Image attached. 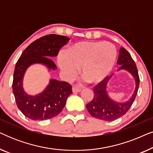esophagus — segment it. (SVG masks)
<instances>
[{
	"instance_id": "34e87169",
	"label": "esophagus",
	"mask_w": 153,
	"mask_h": 153,
	"mask_svg": "<svg viewBox=\"0 0 153 153\" xmlns=\"http://www.w3.org/2000/svg\"><path fill=\"white\" fill-rule=\"evenodd\" d=\"M81 90L80 88H76V87H73L72 88V91L73 93H79V92H81Z\"/></svg>"
}]
</instances>
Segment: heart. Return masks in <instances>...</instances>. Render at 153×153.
<instances>
[{"label":"heart","instance_id":"obj_1","mask_svg":"<svg viewBox=\"0 0 153 153\" xmlns=\"http://www.w3.org/2000/svg\"><path fill=\"white\" fill-rule=\"evenodd\" d=\"M117 50L110 42L81 41L70 45L65 52H60L58 62L66 79L75 78L78 69L89 83L102 81L114 68Z\"/></svg>","mask_w":153,"mask_h":153}]
</instances>
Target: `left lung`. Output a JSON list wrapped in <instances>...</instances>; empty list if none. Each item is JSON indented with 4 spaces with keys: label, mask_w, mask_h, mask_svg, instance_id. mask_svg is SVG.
Instances as JSON below:
<instances>
[{
    "label": "left lung",
    "mask_w": 153,
    "mask_h": 153,
    "mask_svg": "<svg viewBox=\"0 0 153 153\" xmlns=\"http://www.w3.org/2000/svg\"><path fill=\"white\" fill-rule=\"evenodd\" d=\"M118 65L120 67L119 70H126L134 77L136 87L134 93L131 97L125 103H118L111 100L106 92V85L111 75L106 76L104 80L94 86V97L91 102L86 104L88 111L94 118L105 121L116 120L126 114L132 105L137 96L139 85V76L136 63L128 51L125 48H120Z\"/></svg>",
    "instance_id": "8db88e82"
}]
</instances>
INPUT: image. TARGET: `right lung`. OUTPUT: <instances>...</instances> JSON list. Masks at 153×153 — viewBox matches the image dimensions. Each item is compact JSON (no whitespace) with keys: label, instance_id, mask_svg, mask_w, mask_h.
Wrapping results in <instances>:
<instances>
[{"label":"right lung","instance_id":"obj_1","mask_svg":"<svg viewBox=\"0 0 153 153\" xmlns=\"http://www.w3.org/2000/svg\"><path fill=\"white\" fill-rule=\"evenodd\" d=\"M63 35L50 34L37 39L23 51L14 68L12 91L19 109L27 118L33 120H45L58 116L72 93V85L65 81L51 79L45 91L30 96L22 87L23 76L26 69L34 63H42L49 69H56L49 57L56 56L62 47L69 41Z\"/></svg>","mask_w":153,"mask_h":153}]
</instances>
